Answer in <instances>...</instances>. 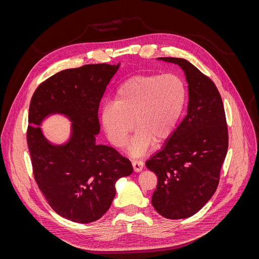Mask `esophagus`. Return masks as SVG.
Returning <instances> with one entry per match:
<instances>
[{
    "label": "esophagus",
    "mask_w": 259,
    "mask_h": 259,
    "mask_svg": "<svg viewBox=\"0 0 259 259\" xmlns=\"http://www.w3.org/2000/svg\"><path fill=\"white\" fill-rule=\"evenodd\" d=\"M133 168H134L135 171L143 170V168H144V162L140 161V160H135L134 162H133Z\"/></svg>",
    "instance_id": "34e87169"
}]
</instances>
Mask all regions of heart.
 <instances>
[{
    "mask_svg": "<svg viewBox=\"0 0 259 259\" xmlns=\"http://www.w3.org/2000/svg\"><path fill=\"white\" fill-rule=\"evenodd\" d=\"M186 103V88L176 74H140L124 81L116 90L114 104L101 111V124L114 147L123 148L133 128L128 150L144 154L153 143L173 134Z\"/></svg>",
    "mask_w": 259,
    "mask_h": 259,
    "instance_id": "heart-1",
    "label": "heart"
}]
</instances>
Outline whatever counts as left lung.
Instances as JSON below:
<instances>
[{
  "mask_svg": "<svg viewBox=\"0 0 259 259\" xmlns=\"http://www.w3.org/2000/svg\"><path fill=\"white\" fill-rule=\"evenodd\" d=\"M184 70L187 115L160 151L146 162L158 177L152 205L168 219L190 217L213 197L228 150L226 114L216 85L189 61L161 57Z\"/></svg>",
  "mask_w": 259,
  "mask_h": 259,
  "instance_id": "left-lung-1",
  "label": "left lung"
}]
</instances>
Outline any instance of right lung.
<instances>
[{
    "mask_svg": "<svg viewBox=\"0 0 259 259\" xmlns=\"http://www.w3.org/2000/svg\"><path fill=\"white\" fill-rule=\"evenodd\" d=\"M120 64L85 65L54 74L35 90L29 107L27 143L35 182L51 207L80 224L95 222L110 207L115 183L133 173L115 149L96 144L98 108ZM73 122L66 144L53 145L39 127L51 114Z\"/></svg>",
    "mask_w": 259,
    "mask_h": 259,
    "instance_id": "add662e5",
    "label": "right lung"
}]
</instances>
